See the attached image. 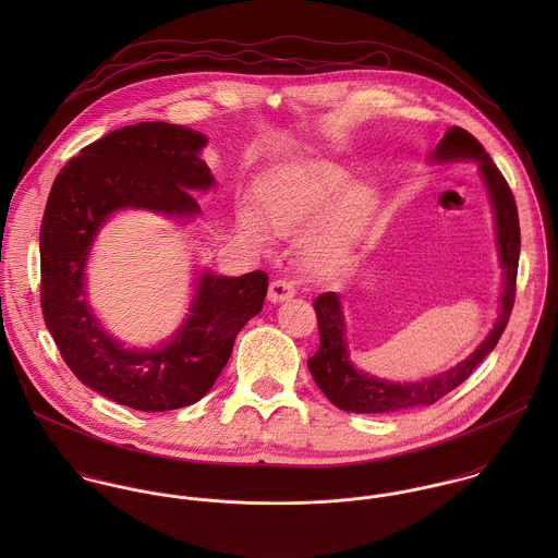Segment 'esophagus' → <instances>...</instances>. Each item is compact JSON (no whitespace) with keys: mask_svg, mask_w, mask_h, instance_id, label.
<instances>
[{"mask_svg":"<svg viewBox=\"0 0 558 558\" xmlns=\"http://www.w3.org/2000/svg\"><path fill=\"white\" fill-rule=\"evenodd\" d=\"M292 296H294V288H292V283H288L283 279L272 281L270 288H268V301L270 303H283V301H288Z\"/></svg>","mask_w":558,"mask_h":558,"instance_id":"esophagus-1","label":"esophagus"}]
</instances>
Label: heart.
I'll list each match as a JSON object with an SVG mask.
<instances>
[{
	"label": "heart",
	"instance_id": "obj_1",
	"mask_svg": "<svg viewBox=\"0 0 558 558\" xmlns=\"http://www.w3.org/2000/svg\"><path fill=\"white\" fill-rule=\"evenodd\" d=\"M345 184L348 175L332 167L305 165L279 169L257 186V213L240 208V236L253 244H264L268 230L275 234H296L310 225L301 239V253L310 268L332 270L352 253L376 204V195L367 184H352L344 192Z\"/></svg>",
	"mask_w": 558,
	"mask_h": 558
}]
</instances>
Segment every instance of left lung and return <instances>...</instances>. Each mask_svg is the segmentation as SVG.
<instances>
[{"label": "left lung", "mask_w": 558, "mask_h": 558, "mask_svg": "<svg viewBox=\"0 0 558 558\" xmlns=\"http://www.w3.org/2000/svg\"><path fill=\"white\" fill-rule=\"evenodd\" d=\"M429 160L436 165L464 160L478 162V175L485 184L494 215L496 248L502 268V294L498 299V318L487 332V337L475 348V352L469 354L456 367L416 383H396L356 369V365L350 361L341 299L335 292L319 294L314 301V310L318 316L319 348L307 361V365L319 391L341 410L359 414H393L436 403L438 399L451 393L456 387H460L473 374L478 363L496 348L511 316L520 259V221L515 199L507 180L502 178V173L492 162L477 140L460 126H451L445 133L436 150L429 155Z\"/></svg>", "instance_id": "8db88e82"}]
</instances>
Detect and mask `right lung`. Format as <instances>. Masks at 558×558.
<instances>
[{
  "instance_id": "add662e5",
  "label": "right lung",
  "mask_w": 558,
  "mask_h": 558,
  "mask_svg": "<svg viewBox=\"0 0 558 558\" xmlns=\"http://www.w3.org/2000/svg\"><path fill=\"white\" fill-rule=\"evenodd\" d=\"M208 137L178 124L140 122L81 150L58 173L40 226V303L64 363L102 398L144 412L204 398L232 356L240 328L262 312L268 275L197 270L189 314L155 348H126L87 301L85 266L100 228L120 210L195 219L191 191L217 182L202 159Z\"/></svg>"
}]
</instances>
